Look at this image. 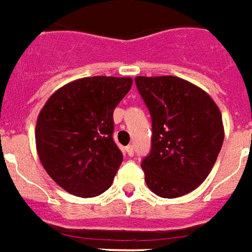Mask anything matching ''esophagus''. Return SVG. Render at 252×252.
I'll return each mask as SVG.
<instances>
[{
    "label": "esophagus",
    "instance_id": "obj_1",
    "mask_svg": "<svg viewBox=\"0 0 252 252\" xmlns=\"http://www.w3.org/2000/svg\"><path fill=\"white\" fill-rule=\"evenodd\" d=\"M126 151L129 156H133V155H135V147H133V145H128L126 148Z\"/></svg>",
    "mask_w": 252,
    "mask_h": 252
}]
</instances>
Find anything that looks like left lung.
I'll return each mask as SVG.
<instances>
[{
	"mask_svg": "<svg viewBox=\"0 0 252 252\" xmlns=\"http://www.w3.org/2000/svg\"><path fill=\"white\" fill-rule=\"evenodd\" d=\"M135 83L152 120L151 151L141 160L145 183L158 196H183L218 159L224 140L220 111L204 91L175 76H139Z\"/></svg>",
	"mask_w": 252,
	"mask_h": 252,
	"instance_id": "8db88e82",
	"label": "left lung"
}]
</instances>
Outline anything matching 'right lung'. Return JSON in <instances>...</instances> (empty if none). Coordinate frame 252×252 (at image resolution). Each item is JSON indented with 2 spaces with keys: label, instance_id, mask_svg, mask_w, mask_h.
<instances>
[{
  "label": "right lung",
  "instance_id": "obj_1",
  "mask_svg": "<svg viewBox=\"0 0 252 252\" xmlns=\"http://www.w3.org/2000/svg\"><path fill=\"white\" fill-rule=\"evenodd\" d=\"M131 87L129 77H85L60 88L41 109L38 158L69 193L93 197L111 187L123 163L113 140V111Z\"/></svg>",
  "mask_w": 252,
  "mask_h": 252
}]
</instances>
